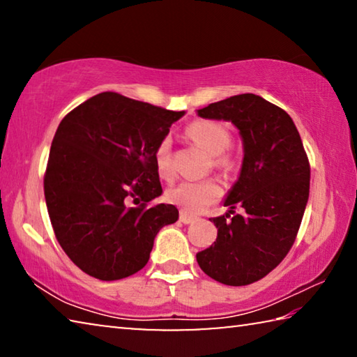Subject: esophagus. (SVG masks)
I'll use <instances>...</instances> for the list:
<instances>
[{"instance_id": "34e87169", "label": "esophagus", "mask_w": 357, "mask_h": 357, "mask_svg": "<svg viewBox=\"0 0 357 357\" xmlns=\"http://www.w3.org/2000/svg\"><path fill=\"white\" fill-rule=\"evenodd\" d=\"M179 220L183 222V223H192V222H195V220H197V217H193V215H190V214H187L185 211H181V214H179Z\"/></svg>"}]
</instances>
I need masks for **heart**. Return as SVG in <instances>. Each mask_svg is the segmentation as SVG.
<instances>
[{
  "instance_id": "b5f03b06",
  "label": "heart",
  "mask_w": 357,
  "mask_h": 357,
  "mask_svg": "<svg viewBox=\"0 0 357 357\" xmlns=\"http://www.w3.org/2000/svg\"><path fill=\"white\" fill-rule=\"evenodd\" d=\"M187 137L198 144L209 155L215 157V165H229L228 157L222 155L231 143V135L228 129L215 121H195L185 130ZM154 165L160 178H173V162H172V142L170 138H164L154 151ZM220 197V187L215 181H184L167 190L168 202L185 211V213H202L209 204H213Z\"/></svg>"
}]
</instances>
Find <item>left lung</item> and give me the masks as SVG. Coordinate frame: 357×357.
<instances>
[{
	"label": "left lung",
	"instance_id": "1",
	"mask_svg": "<svg viewBox=\"0 0 357 357\" xmlns=\"http://www.w3.org/2000/svg\"><path fill=\"white\" fill-rule=\"evenodd\" d=\"M204 119L229 121L243 138L239 176L214 217L215 243L197 253L204 274L243 287L279 266L298 234L309 200L310 165L289 114L257 94H238L197 110ZM243 209L234 214V208Z\"/></svg>",
	"mask_w": 357,
	"mask_h": 357
}]
</instances>
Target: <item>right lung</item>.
Returning a JSON list of instances; mask_svg holds the SVG:
<instances>
[{"instance_id": "obj_1", "label": "right lung", "mask_w": 357, "mask_h": 357, "mask_svg": "<svg viewBox=\"0 0 357 357\" xmlns=\"http://www.w3.org/2000/svg\"><path fill=\"white\" fill-rule=\"evenodd\" d=\"M183 116L100 93L59 123L44 178L45 203L59 245L83 273L107 282L138 273L159 229L178 220L173 204L146 203L162 195L154 151ZM130 199L139 206L130 208Z\"/></svg>"}]
</instances>
